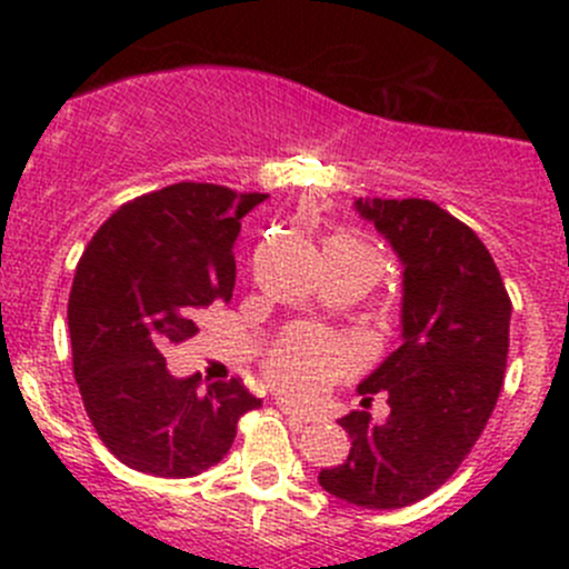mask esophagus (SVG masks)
I'll return each mask as SVG.
<instances>
[{
  "mask_svg": "<svg viewBox=\"0 0 569 569\" xmlns=\"http://www.w3.org/2000/svg\"><path fill=\"white\" fill-rule=\"evenodd\" d=\"M278 407H280V410H283V416L289 418V421L295 423V427H302V423L313 421V418L308 416V412L297 410V407H295V405H289V401H283V399H280V401H278Z\"/></svg>",
  "mask_w": 569,
  "mask_h": 569,
  "instance_id": "34e87169",
  "label": "esophagus"
}]
</instances>
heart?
<instances>
[{"label":"heart","mask_w":569,"mask_h":569,"mask_svg":"<svg viewBox=\"0 0 569 569\" xmlns=\"http://www.w3.org/2000/svg\"><path fill=\"white\" fill-rule=\"evenodd\" d=\"M332 242L371 250L369 244L358 242V239H332ZM263 371L278 391L297 396V399H308V396H317L327 386L341 380L343 375H349L352 355L330 332L297 327L272 343L267 360H263Z\"/></svg>","instance_id":"b5f03b06"}]
</instances>
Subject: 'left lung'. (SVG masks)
Segmentation results:
<instances>
[{
    "mask_svg": "<svg viewBox=\"0 0 569 569\" xmlns=\"http://www.w3.org/2000/svg\"><path fill=\"white\" fill-rule=\"evenodd\" d=\"M355 209L391 242L401 267V343L360 382V405L386 393L391 416L352 410L349 457L321 468L330 496L401 509L451 479L503 386L512 302L490 250L432 200L358 198Z\"/></svg>",
    "mask_w": 569,
    "mask_h": 569,
    "instance_id": "1",
    "label": "left lung"
}]
</instances>
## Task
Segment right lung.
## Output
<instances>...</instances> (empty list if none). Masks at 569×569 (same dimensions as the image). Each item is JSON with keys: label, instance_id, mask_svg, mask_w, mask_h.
Here are the masks:
<instances>
[{"label": "right lung", "instance_id": "right-lung-1", "mask_svg": "<svg viewBox=\"0 0 569 569\" xmlns=\"http://www.w3.org/2000/svg\"><path fill=\"white\" fill-rule=\"evenodd\" d=\"M267 194L181 181L120 206L82 252L68 297L73 377L104 446L129 468L187 479L220 462L239 418L261 407L239 377L200 388L164 352L228 302L233 242Z\"/></svg>", "mask_w": 569, "mask_h": 569}]
</instances>
